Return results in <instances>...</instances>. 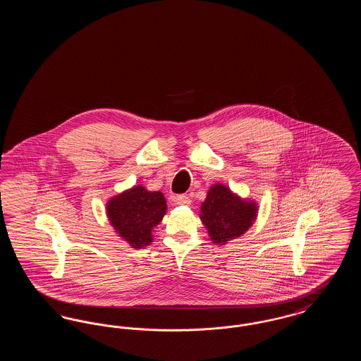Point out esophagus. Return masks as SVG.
<instances>
[{
	"instance_id": "obj_1",
	"label": "esophagus",
	"mask_w": 361,
	"mask_h": 361,
	"mask_svg": "<svg viewBox=\"0 0 361 361\" xmlns=\"http://www.w3.org/2000/svg\"><path fill=\"white\" fill-rule=\"evenodd\" d=\"M174 203L178 206H189L190 204V199L187 195H177L174 197Z\"/></svg>"
}]
</instances>
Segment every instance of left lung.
<instances>
[{
    "label": "left lung",
    "instance_id": "obj_1",
    "mask_svg": "<svg viewBox=\"0 0 361 361\" xmlns=\"http://www.w3.org/2000/svg\"><path fill=\"white\" fill-rule=\"evenodd\" d=\"M200 219L216 245L238 238L256 221V202L240 199L224 184H214L202 203Z\"/></svg>",
    "mask_w": 361,
    "mask_h": 361
}]
</instances>
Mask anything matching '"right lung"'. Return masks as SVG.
I'll list each match as a JSON object with an SVG mask.
<instances>
[{
    "label": "right lung",
    "mask_w": 361,
    "mask_h": 361,
    "mask_svg": "<svg viewBox=\"0 0 361 361\" xmlns=\"http://www.w3.org/2000/svg\"><path fill=\"white\" fill-rule=\"evenodd\" d=\"M105 209L119 237L142 249L153 242L152 231L166 214V200L162 192L137 185L112 197Z\"/></svg>",
    "instance_id": "1"
}]
</instances>
